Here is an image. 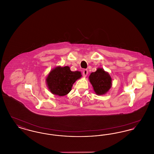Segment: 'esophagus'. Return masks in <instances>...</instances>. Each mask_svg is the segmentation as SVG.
Returning <instances> with one entry per match:
<instances>
[{"instance_id":"1","label":"esophagus","mask_w":154,"mask_h":154,"mask_svg":"<svg viewBox=\"0 0 154 154\" xmlns=\"http://www.w3.org/2000/svg\"><path fill=\"white\" fill-rule=\"evenodd\" d=\"M88 73V70L87 69H84V70H83V72H82V74H83V76H84V77H85L87 75Z\"/></svg>"}]
</instances>
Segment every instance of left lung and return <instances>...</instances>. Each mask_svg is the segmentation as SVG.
Returning <instances> with one entry per match:
<instances>
[{
    "label": "left lung",
    "mask_w": 154,
    "mask_h": 154,
    "mask_svg": "<svg viewBox=\"0 0 154 154\" xmlns=\"http://www.w3.org/2000/svg\"><path fill=\"white\" fill-rule=\"evenodd\" d=\"M89 80L97 95H103L109 92L112 86V79L110 74L103 68L99 67L91 73Z\"/></svg>",
    "instance_id": "obj_1"
}]
</instances>
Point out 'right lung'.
<instances>
[{"label": "right lung", "instance_id": "1", "mask_svg": "<svg viewBox=\"0 0 154 154\" xmlns=\"http://www.w3.org/2000/svg\"><path fill=\"white\" fill-rule=\"evenodd\" d=\"M82 76L80 72H72L69 66H57L48 74L45 80L52 94L63 96L68 94L74 83Z\"/></svg>", "mask_w": 154, "mask_h": 154}]
</instances>
